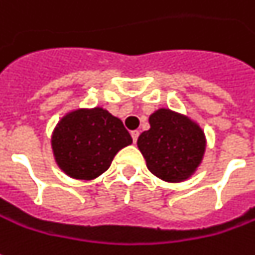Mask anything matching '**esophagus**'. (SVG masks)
<instances>
[{
	"mask_svg": "<svg viewBox=\"0 0 255 255\" xmlns=\"http://www.w3.org/2000/svg\"><path fill=\"white\" fill-rule=\"evenodd\" d=\"M139 130H133L131 131V139H133V143H136L137 139H139Z\"/></svg>",
	"mask_w": 255,
	"mask_h": 255,
	"instance_id": "obj_1",
	"label": "esophagus"
}]
</instances>
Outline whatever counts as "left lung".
<instances>
[{
    "label": "left lung",
    "mask_w": 255,
    "mask_h": 255,
    "mask_svg": "<svg viewBox=\"0 0 255 255\" xmlns=\"http://www.w3.org/2000/svg\"><path fill=\"white\" fill-rule=\"evenodd\" d=\"M150 129L137 139L147 168L165 182H182L202 163L206 139L201 126L171 109L160 108L150 118Z\"/></svg>",
    "instance_id": "8db88e82"
}]
</instances>
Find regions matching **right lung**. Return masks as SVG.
I'll return each mask as SVG.
<instances>
[{
  "mask_svg": "<svg viewBox=\"0 0 255 255\" xmlns=\"http://www.w3.org/2000/svg\"><path fill=\"white\" fill-rule=\"evenodd\" d=\"M131 144L119 118L104 108H80L60 119L52 134L54 160L66 175L95 179L111 167L119 150Z\"/></svg>",
  "mask_w": 255,
  "mask_h": 255,
  "instance_id": "obj_1",
  "label": "right lung"
}]
</instances>
